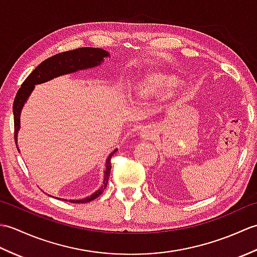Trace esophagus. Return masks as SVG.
I'll list each match as a JSON object with an SVG mask.
<instances>
[{
    "label": "esophagus",
    "instance_id": "34e87169",
    "mask_svg": "<svg viewBox=\"0 0 257 257\" xmlns=\"http://www.w3.org/2000/svg\"><path fill=\"white\" fill-rule=\"evenodd\" d=\"M140 138L143 140H152L156 138V129L152 125H147V127L141 129Z\"/></svg>",
    "mask_w": 257,
    "mask_h": 257
}]
</instances>
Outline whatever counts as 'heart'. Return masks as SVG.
<instances>
[{
  "label": "heart",
  "instance_id": "1",
  "mask_svg": "<svg viewBox=\"0 0 257 257\" xmlns=\"http://www.w3.org/2000/svg\"><path fill=\"white\" fill-rule=\"evenodd\" d=\"M182 84L176 75L162 72H151L136 87V95L140 99H149L161 92L173 90Z\"/></svg>",
  "mask_w": 257,
  "mask_h": 257
}]
</instances>
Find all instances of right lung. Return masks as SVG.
Returning a JSON list of instances; mask_svg holds the SVG:
<instances>
[{
	"instance_id": "1",
	"label": "right lung",
	"mask_w": 257,
	"mask_h": 257,
	"mask_svg": "<svg viewBox=\"0 0 257 257\" xmlns=\"http://www.w3.org/2000/svg\"><path fill=\"white\" fill-rule=\"evenodd\" d=\"M110 56L107 51L102 50V48H94V47H80L77 50L68 51L64 53L56 54L50 58L45 59L38 66L33 70L27 77L24 83L22 84L21 88L19 89L18 94L14 99L13 103V113H14V137H15V144L18 146V134L20 130L21 124V112L23 109L25 102L29 99L30 95L32 94L33 89H34L35 85L46 83L48 80H52L59 76L73 74L78 72V70L89 69L99 66L103 62V59ZM18 150L20 151L19 147ZM118 149H114L110 155L108 156L105 163V171H103V181L101 187L98 189L96 192L92 193L89 196H86L84 199L80 200H69L70 203H87L98 198L103 190L107 188L109 176H110L111 171V163L110 159L111 156L117 152ZM58 200L61 198H57ZM63 201H68L65 199H61Z\"/></svg>"
}]
</instances>
